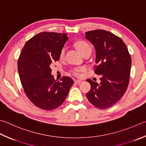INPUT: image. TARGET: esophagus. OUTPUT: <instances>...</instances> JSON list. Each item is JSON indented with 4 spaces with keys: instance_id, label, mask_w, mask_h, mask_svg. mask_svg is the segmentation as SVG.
<instances>
[{
    "instance_id": "esophagus-1",
    "label": "esophagus",
    "mask_w": 146,
    "mask_h": 146,
    "mask_svg": "<svg viewBox=\"0 0 146 146\" xmlns=\"http://www.w3.org/2000/svg\"><path fill=\"white\" fill-rule=\"evenodd\" d=\"M75 84L79 85V84H81V83L82 82V81H81L80 80H75Z\"/></svg>"
}]
</instances>
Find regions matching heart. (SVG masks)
<instances>
[{
	"instance_id": "1",
	"label": "heart",
	"mask_w": 146,
	"mask_h": 146,
	"mask_svg": "<svg viewBox=\"0 0 146 146\" xmlns=\"http://www.w3.org/2000/svg\"><path fill=\"white\" fill-rule=\"evenodd\" d=\"M75 46L77 48V50H78V52L80 53L82 55L84 54L85 53H90L91 54L92 52V48L90 46V45L88 44L87 42L82 40H80L76 42L75 43ZM65 53V48H62V50H61V52H60V57L62 58L64 56ZM82 70L79 69H75L73 70V74L75 75H78L79 73Z\"/></svg>"
}]
</instances>
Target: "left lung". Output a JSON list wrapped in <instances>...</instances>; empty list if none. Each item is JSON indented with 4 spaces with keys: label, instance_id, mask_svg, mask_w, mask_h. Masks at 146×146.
I'll return each instance as SVG.
<instances>
[{
    "label": "left lung",
    "instance_id": "8db88e82",
    "mask_svg": "<svg viewBox=\"0 0 146 146\" xmlns=\"http://www.w3.org/2000/svg\"><path fill=\"white\" fill-rule=\"evenodd\" d=\"M85 38L96 49L95 73L101 83L87 80L91 85L86 96L94 106L106 109L118 102L127 89L132 65L131 56L124 42L104 30L85 32Z\"/></svg>",
    "mask_w": 146,
    "mask_h": 146
}]
</instances>
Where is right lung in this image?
I'll use <instances>...</instances> for the list:
<instances>
[{
	"mask_svg": "<svg viewBox=\"0 0 146 146\" xmlns=\"http://www.w3.org/2000/svg\"><path fill=\"white\" fill-rule=\"evenodd\" d=\"M68 39L66 33L42 32L30 38L23 48L18 61V70L25 93L40 109L50 111L61 106L74 81L63 76L56 80L50 66L58 61Z\"/></svg>",
	"mask_w": 146,
	"mask_h": 146,
	"instance_id": "right-lung-1",
	"label": "right lung"
}]
</instances>
